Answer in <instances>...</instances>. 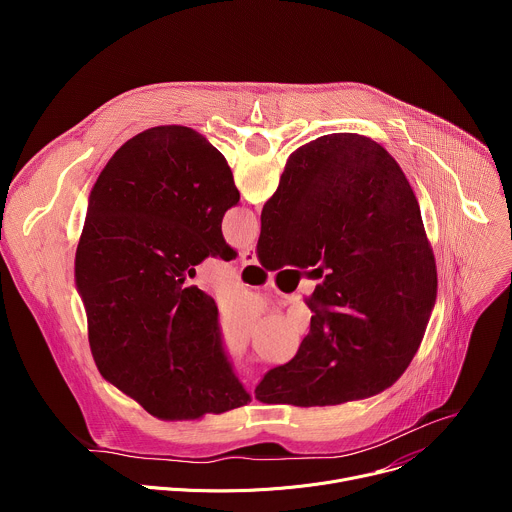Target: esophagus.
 <instances>
[{
  "mask_svg": "<svg viewBox=\"0 0 512 512\" xmlns=\"http://www.w3.org/2000/svg\"><path fill=\"white\" fill-rule=\"evenodd\" d=\"M241 263H243V265H255V263H257L255 247H247V249L241 251Z\"/></svg>",
  "mask_w": 512,
  "mask_h": 512,
  "instance_id": "esophagus-1",
  "label": "esophagus"
}]
</instances>
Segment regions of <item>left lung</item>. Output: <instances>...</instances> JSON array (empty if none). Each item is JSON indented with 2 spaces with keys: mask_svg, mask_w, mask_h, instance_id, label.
<instances>
[{
  "mask_svg": "<svg viewBox=\"0 0 512 512\" xmlns=\"http://www.w3.org/2000/svg\"><path fill=\"white\" fill-rule=\"evenodd\" d=\"M239 198L225 156L182 125L125 141L91 190L75 257L91 352L103 379L158 419L251 401L214 300L186 281L208 255L237 257L221 225Z\"/></svg>",
  "mask_w": 512,
  "mask_h": 512,
  "instance_id": "1",
  "label": "left lung"
}]
</instances>
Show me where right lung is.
Masks as SVG:
<instances>
[{
	"instance_id": "1",
	"label": "right lung",
	"mask_w": 512,
	"mask_h": 512,
	"mask_svg": "<svg viewBox=\"0 0 512 512\" xmlns=\"http://www.w3.org/2000/svg\"><path fill=\"white\" fill-rule=\"evenodd\" d=\"M261 265L326 277L298 354L255 389L261 403L324 407L389 389L413 360L437 296L417 198L393 156L356 133L322 135L289 156L261 212Z\"/></svg>"
}]
</instances>
